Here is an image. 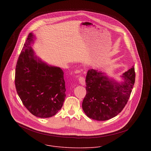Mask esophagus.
<instances>
[{
    "label": "esophagus",
    "mask_w": 151,
    "mask_h": 151,
    "mask_svg": "<svg viewBox=\"0 0 151 151\" xmlns=\"http://www.w3.org/2000/svg\"><path fill=\"white\" fill-rule=\"evenodd\" d=\"M79 82H80V83L82 85H85V78L83 76H79Z\"/></svg>",
    "instance_id": "34e87169"
}]
</instances>
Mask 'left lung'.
Returning a JSON list of instances; mask_svg holds the SVG:
<instances>
[{
  "label": "left lung",
  "mask_w": 151,
  "mask_h": 151,
  "mask_svg": "<svg viewBox=\"0 0 151 151\" xmlns=\"http://www.w3.org/2000/svg\"><path fill=\"white\" fill-rule=\"evenodd\" d=\"M119 83L104 73L91 69L86 76L87 94L82 109L87 116L97 121H106L116 116L125 106L135 82L134 66L121 76Z\"/></svg>",
  "instance_id": "8db88e82"
}]
</instances>
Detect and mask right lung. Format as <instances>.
Here are the masks:
<instances>
[{
  "label": "right lung",
  "mask_w": 151,
  "mask_h": 151,
  "mask_svg": "<svg viewBox=\"0 0 151 151\" xmlns=\"http://www.w3.org/2000/svg\"><path fill=\"white\" fill-rule=\"evenodd\" d=\"M34 35L30 33L21 51L15 69L17 94L27 109L39 118L55 115L66 97L64 73L35 55L31 45Z\"/></svg>",
  "instance_id": "right-lung-1"
}]
</instances>
